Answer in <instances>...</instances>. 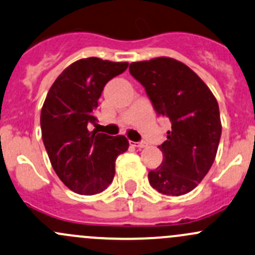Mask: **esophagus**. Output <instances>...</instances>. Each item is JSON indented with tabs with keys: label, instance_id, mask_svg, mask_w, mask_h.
<instances>
[{
	"label": "esophagus",
	"instance_id": "1",
	"mask_svg": "<svg viewBox=\"0 0 255 255\" xmlns=\"http://www.w3.org/2000/svg\"><path fill=\"white\" fill-rule=\"evenodd\" d=\"M130 145L133 146H136V148H146L148 146V144L145 143V141H138V143H134V141H129Z\"/></svg>",
	"mask_w": 255,
	"mask_h": 255
}]
</instances>
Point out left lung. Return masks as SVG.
<instances>
[{
    "instance_id": "left-lung-1",
    "label": "left lung",
    "mask_w": 255,
    "mask_h": 255,
    "mask_svg": "<svg viewBox=\"0 0 255 255\" xmlns=\"http://www.w3.org/2000/svg\"><path fill=\"white\" fill-rule=\"evenodd\" d=\"M129 73L145 88L155 111L171 130L159 145L162 162L149 172L152 188L166 195L193 191L210 170L221 136L218 101L186 64L170 57L133 62Z\"/></svg>"
}]
</instances>
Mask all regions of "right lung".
Listing matches in <instances>:
<instances>
[{"label": "right lung", "mask_w": 255, "mask_h": 255, "mask_svg": "<svg viewBox=\"0 0 255 255\" xmlns=\"http://www.w3.org/2000/svg\"><path fill=\"white\" fill-rule=\"evenodd\" d=\"M127 62L83 58L67 67L55 80L42 105V141L53 170L71 191L98 194L111 184L115 161L127 151L123 135L90 132L104 87L127 69Z\"/></svg>", "instance_id": "obj_1"}]
</instances>
